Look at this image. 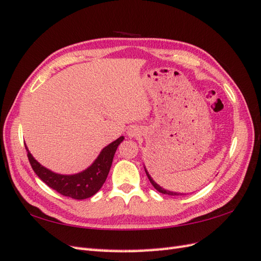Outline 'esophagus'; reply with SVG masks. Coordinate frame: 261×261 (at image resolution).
<instances>
[{"label": "esophagus", "instance_id": "1", "mask_svg": "<svg viewBox=\"0 0 261 261\" xmlns=\"http://www.w3.org/2000/svg\"><path fill=\"white\" fill-rule=\"evenodd\" d=\"M127 136H129L130 138H135V137H137V136H139V129H137V127H130L129 130H127Z\"/></svg>", "mask_w": 261, "mask_h": 261}]
</instances>
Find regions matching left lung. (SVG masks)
<instances>
[{
    "mask_svg": "<svg viewBox=\"0 0 261 261\" xmlns=\"http://www.w3.org/2000/svg\"><path fill=\"white\" fill-rule=\"evenodd\" d=\"M143 167H145V166H143ZM145 171H146V174H147V176H148V178H149V180H150V182L152 184V186L156 188V190L159 192V193H163V194H167V195H171V196H178V195H185L184 193H178V192H173V191H168V190H166V188H164V187H162L160 185H158L156 181L153 180V178L152 177L150 176V174L148 173V170H147V168L145 167Z\"/></svg>",
    "mask_w": 261,
    "mask_h": 261,
    "instance_id": "left-lung-1",
    "label": "left lung"
}]
</instances>
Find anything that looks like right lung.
<instances>
[{
	"label": "right lung",
	"mask_w": 261,
	"mask_h": 261,
	"mask_svg": "<svg viewBox=\"0 0 261 261\" xmlns=\"http://www.w3.org/2000/svg\"><path fill=\"white\" fill-rule=\"evenodd\" d=\"M123 140L124 137L122 136L111 142L110 145L102 149L91 166H88L86 169L80 171V173L71 175L55 173L42 166L32 156L27 145L24 146L33 171L43 182H46L49 187H51L53 190L57 191L64 196L75 199H85L96 194L99 188L103 186L107 180L111 166H112L114 153Z\"/></svg>",
	"instance_id": "1"
}]
</instances>
